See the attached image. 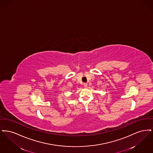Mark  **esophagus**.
<instances>
[{"instance_id":"1","label":"esophagus","mask_w":153,"mask_h":153,"mask_svg":"<svg viewBox=\"0 0 153 153\" xmlns=\"http://www.w3.org/2000/svg\"><path fill=\"white\" fill-rule=\"evenodd\" d=\"M87 83H84V87H87Z\"/></svg>"}]
</instances>
